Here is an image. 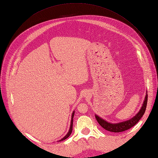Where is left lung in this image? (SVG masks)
Wrapping results in <instances>:
<instances>
[{"label": "left lung", "instance_id": "8db88e82", "mask_svg": "<svg viewBox=\"0 0 158 158\" xmlns=\"http://www.w3.org/2000/svg\"><path fill=\"white\" fill-rule=\"evenodd\" d=\"M147 98H148V95L147 92L144 102L142 104V107H141V109L135 117H133L132 118L128 120L119 122V123H112L107 122V121L102 119V118L99 117L98 115L95 114V118L97 119V121L99 124H100L102 127H103L104 129L108 131L113 132H120L125 131L131 128L132 127H133L134 126H135L136 124L138 122V121L141 119V118L143 117V115L144 114L146 110L147 104Z\"/></svg>", "mask_w": 158, "mask_h": 158}]
</instances>
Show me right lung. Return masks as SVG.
<instances>
[{
  "label": "right lung",
  "instance_id": "1",
  "mask_svg": "<svg viewBox=\"0 0 158 158\" xmlns=\"http://www.w3.org/2000/svg\"><path fill=\"white\" fill-rule=\"evenodd\" d=\"M74 113H75V111H73V113H72V119H71V123H70V129H69V132L67 134H66V135L64 137V138H63L62 139H60L59 141H58V142H61V141H63V140H64L65 139H66L70 135H71V133H72V127H73V116H74Z\"/></svg>",
  "mask_w": 158,
  "mask_h": 158
}]
</instances>
